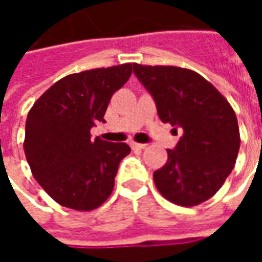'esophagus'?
Listing matches in <instances>:
<instances>
[{
    "label": "esophagus",
    "instance_id": "obj_1",
    "mask_svg": "<svg viewBox=\"0 0 262 262\" xmlns=\"http://www.w3.org/2000/svg\"><path fill=\"white\" fill-rule=\"evenodd\" d=\"M144 147H146V144H143V143H132V148L133 150H142Z\"/></svg>",
    "mask_w": 262,
    "mask_h": 262
}]
</instances>
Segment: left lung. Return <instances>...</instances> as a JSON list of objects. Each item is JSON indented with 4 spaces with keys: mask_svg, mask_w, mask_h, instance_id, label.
<instances>
[{
    "mask_svg": "<svg viewBox=\"0 0 262 262\" xmlns=\"http://www.w3.org/2000/svg\"><path fill=\"white\" fill-rule=\"evenodd\" d=\"M133 73L153 97L160 119L182 130L164 167L154 171L156 187L181 206L208 201L231 172L240 148L230 103L192 70L133 64Z\"/></svg>",
    "mask_w": 262,
    "mask_h": 262,
    "instance_id": "8db88e82",
    "label": "left lung"
}]
</instances>
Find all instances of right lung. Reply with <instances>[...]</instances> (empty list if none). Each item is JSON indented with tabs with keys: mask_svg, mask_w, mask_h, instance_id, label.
<instances>
[{
	"mask_svg": "<svg viewBox=\"0 0 262 262\" xmlns=\"http://www.w3.org/2000/svg\"><path fill=\"white\" fill-rule=\"evenodd\" d=\"M133 64L86 70L59 80L28 114L25 150L39 185L66 208L92 210L112 193L126 143L92 139L91 130L115 91L125 85Z\"/></svg>",
	"mask_w": 262,
	"mask_h": 262,
	"instance_id": "add662e5",
	"label": "right lung"
}]
</instances>
